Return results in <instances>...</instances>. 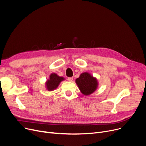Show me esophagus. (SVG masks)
<instances>
[{
	"mask_svg": "<svg viewBox=\"0 0 146 146\" xmlns=\"http://www.w3.org/2000/svg\"><path fill=\"white\" fill-rule=\"evenodd\" d=\"M67 79H68V80L69 82H73V78H68Z\"/></svg>",
	"mask_w": 146,
	"mask_h": 146,
	"instance_id": "1",
	"label": "esophagus"
}]
</instances>
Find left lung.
Returning <instances> with one entry per match:
<instances>
[{
  "instance_id": "obj_1",
  "label": "left lung",
  "mask_w": 146,
  "mask_h": 146,
  "mask_svg": "<svg viewBox=\"0 0 146 146\" xmlns=\"http://www.w3.org/2000/svg\"><path fill=\"white\" fill-rule=\"evenodd\" d=\"M75 82L81 93L85 96L95 92L98 87L97 79L88 72L80 74L79 78L76 79Z\"/></svg>"
}]
</instances>
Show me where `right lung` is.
<instances>
[{
  "instance_id": "1",
  "label": "right lung",
  "mask_w": 146,
  "mask_h": 146,
  "mask_svg": "<svg viewBox=\"0 0 146 146\" xmlns=\"http://www.w3.org/2000/svg\"><path fill=\"white\" fill-rule=\"evenodd\" d=\"M64 80V78L61 77L57 75V74L52 73L50 75L49 79L47 80L45 83V88L48 91H52L56 89L59 86L60 83Z\"/></svg>"
}]
</instances>
